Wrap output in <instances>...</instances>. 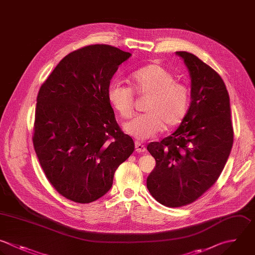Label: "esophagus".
<instances>
[{"mask_svg":"<svg viewBox=\"0 0 255 255\" xmlns=\"http://www.w3.org/2000/svg\"><path fill=\"white\" fill-rule=\"evenodd\" d=\"M134 144H135V150H136L137 152L140 153V152H144V151L146 150L145 146H144L142 143H140L139 141H135Z\"/></svg>","mask_w":255,"mask_h":255,"instance_id":"1","label":"esophagus"}]
</instances>
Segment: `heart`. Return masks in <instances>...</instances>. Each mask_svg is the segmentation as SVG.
I'll list each match as a JSON object with an SVG mask.
<instances>
[{
    "instance_id": "b5f03b06",
    "label": "heart",
    "mask_w": 255,
    "mask_h": 255,
    "mask_svg": "<svg viewBox=\"0 0 255 255\" xmlns=\"http://www.w3.org/2000/svg\"><path fill=\"white\" fill-rule=\"evenodd\" d=\"M131 89L140 96H148L145 114L134 116L123 126L124 130L137 139H147L164 128L178 126L185 119L190 105L189 89L175 82L174 76L163 66L150 64L130 75ZM130 88L114 81L108 87V101L122 117H130L133 94Z\"/></svg>"
}]
</instances>
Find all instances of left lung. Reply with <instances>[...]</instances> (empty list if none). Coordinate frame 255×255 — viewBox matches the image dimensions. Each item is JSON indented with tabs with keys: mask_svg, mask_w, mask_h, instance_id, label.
<instances>
[{
	"mask_svg": "<svg viewBox=\"0 0 255 255\" xmlns=\"http://www.w3.org/2000/svg\"><path fill=\"white\" fill-rule=\"evenodd\" d=\"M175 54L191 79L189 110L173 133L146 147L156 162L147 189L168 207L189 204L210 188L233 143L229 96L221 77L193 54Z\"/></svg>",
	"mask_w": 255,
	"mask_h": 255,
	"instance_id": "left-lung-1",
	"label": "left lung"
}]
</instances>
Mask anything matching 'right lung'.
<instances>
[{"instance_id": "1", "label": "right lung", "mask_w": 255, "mask_h": 255, "mask_svg": "<svg viewBox=\"0 0 255 255\" xmlns=\"http://www.w3.org/2000/svg\"><path fill=\"white\" fill-rule=\"evenodd\" d=\"M131 54L109 45L70 53L42 85L33 142L40 164L66 198L90 203L112 187L114 174L133 152L108 101V87Z\"/></svg>"}]
</instances>
